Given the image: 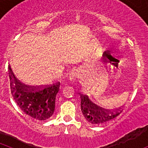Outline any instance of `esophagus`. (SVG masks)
I'll use <instances>...</instances> for the list:
<instances>
[{"instance_id": "esophagus-1", "label": "esophagus", "mask_w": 148, "mask_h": 148, "mask_svg": "<svg viewBox=\"0 0 148 148\" xmlns=\"http://www.w3.org/2000/svg\"><path fill=\"white\" fill-rule=\"evenodd\" d=\"M78 77V72L76 70H73L70 73V75H69V78H70V81L72 82H74Z\"/></svg>"}]
</instances>
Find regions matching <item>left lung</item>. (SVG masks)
<instances>
[{
	"instance_id": "left-lung-1",
	"label": "left lung",
	"mask_w": 148,
	"mask_h": 148,
	"mask_svg": "<svg viewBox=\"0 0 148 148\" xmlns=\"http://www.w3.org/2000/svg\"><path fill=\"white\" fill-rule=\"evenodd\" d=\"M81 109L85 119L93 125H100L116 118L122 112V108L106 110L98 107L87 95H81Z\"/></svg>"
}]
</instances>
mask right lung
<instances>
[{
  "instance_id": "obj_1",
  "label": "right lung",
  "mask_w": 148,
  "mask_h": 148,
  "mask_svg": "<svg viewBox=\"0 0 148 148\" xmlns=\"http://www.w3.org/2000/svg\"><path fill=\"white\" fill-rule=\"evenodd\" d=\"M10 90L12 97L23 113L36 120H46L53 116L60 82L39 87H29L19 82L10 66Z\"/></svg>"
}]
</instances>
